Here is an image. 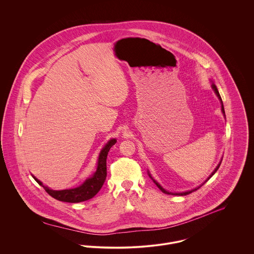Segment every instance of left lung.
<instances>
[{"instance_id":"left-lung-1","label":"left lung","mask_w":254,"mask_h":254,"mask_svg":"<svg viewBox=\"0 0 254 254\" xmlns=\"http://www.w3.org/2000/svg\"><path fill=\"white\" fill-rule=\"evenodd\" d=\"M211 87H212L213 91L215 92V94H216V96H217L218 99H219V101H220V103H221V110H222V113H223V115L225 116V110H224V106H223V102H222V99H221V97H220V94H219V92H218L217 87H216V86H215V84H213V83H212ZM225 117H226V116H225ZM221 162H222V159L220 160V162L218 163V165L217 166H216V168H215V169L213 170V172H212V173H211V174L209 175V177H208V178H207V179H206V180L204 181V183H205V182L208 181V180H209V179H210V178H211V177H212V176H213V175H214V174L216 173V171H217L218 168L220 167V164H221ZM147 173H148V176H149V178H150V179H151V180L153 181V183H154V184H155V185H156V186L158 187V189H159V190H161L162 192H164V193H166V194H175V195H187V194H189V193H190V192H192V191H194V190H198V189H199V188H200V187H201V186H202V185L204 184V183H202V184H201L200 186H198V187H196L195 189H192V190H187V191H182V192H171V191H168V190H165L164 188H162V187H161V186L159 185V183H157V182L155 181V180H154V179H153V178L151 177V175H150V173H149L148 171H147Z\"/></svg>"}]
</instances>
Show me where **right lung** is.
I'll return each instance as SVG.
<instances>
[{
    "instance_id": "1",
    "label": "right lung",
    "mask_w": 254,
    "mask_h": 254,
    "mask_svg": "<svg viewBox=\"0 0 254 254\" xmlns=\"http://www.w3.org/2000/svg\"><path fill=\"white\" fill-rule=\"evenodd\" d=\"M116 143V139H110L106 145L102 148L98 162H97V170L96 172L86 179L85 182L80 185L79 187L73 188V189H67V190H55L50 189L49 187L43 185V183L38 180L36 177L32 175V177L35 179V181L42 186L45 190L54 198L64 201V202H81L88 200L92 197H94L99 190L102 189L104 183L107 178V157L109 153V149L112 145Z\"/></svg>"
}]
</instances>
